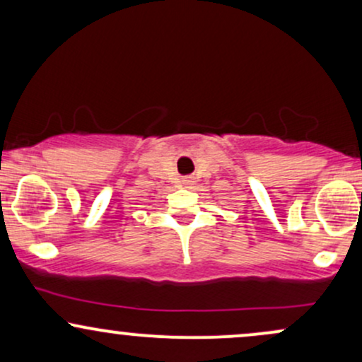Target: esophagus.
<instances>
[{"instance_id": "obj_1", "label": "esophagus", "mask_w": 362, "mask_h": 362, "mask_svg": "<svg viewBox=\"0 0 362 362\" xmlns=\"http://www.w3.org/2000/svg\"><path fill=\"white\" fill-rule=\"evenodd\" d=\"M190 182H192V180H189V178H187V180H184V184H185V185H189Z\"/></svg>"}]
</instances>
